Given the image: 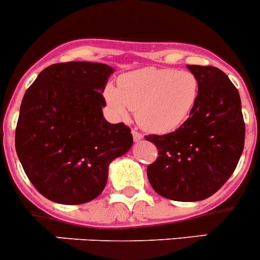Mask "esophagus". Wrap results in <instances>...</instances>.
Listing matches in <instances>:
<instances>
[{"label":"esophagus","mask_w":260,"mask_h":260,"mask_svg":"<svg viewBox=\"0 0 260 260\" xmlns=\"http://www.w3.org/2000/svg\"><path fill=\"white\" fill-rule=\"evenodd\" d=\"M132 135H133V140H135V142H138V141H141L143 138L142 133L138 132L137 129H133L132 131Z\"/></svg>","instance_id":"34e87169"}]
</instances>
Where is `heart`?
I'll list each match as a JSON object with an SVG mask.
<instances>
[{"label": "heart", "mask_w": 260, "mask_h": 260, "mask_svg": "<svg viewBox=\"0 0 260 260\" xmlns=\"http://www.w3.org/2000/svg\"><path fill=\"white\" fill-rule=\"evenodd\" d=\"M200 82L196 75L173 69L146 67L123 75L119 87L109 84L105 99L115 115L137 112L145 129L169 133L178 129L197 104Z\"/></svg>", "instance_id": "obj_1"}]
</instances>
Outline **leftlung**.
<instances>
[{
  "mask_svg": "<svg viewBox=\"0 0 260 260\" xmlns=\"http://www.w3.org/2000/svg\"><path fill=\"white\" fill-rule=\"evenodd\" d=\"M186 67L200 82L197 104L175 132L146 136L158 150L147 176L162 197L197 202L233 175L244 150L245 123L240 95L225 72L212 66Z\"/></svg>",
  "mask_w": 260,
  "mask_h": 260,
  "instance_id": "obj_1",
  "label": "left lung"
}]
</instances>
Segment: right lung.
Returning a JSON list of instances; mask_svg holds the SVG:
<instances>
[{
	"label": "right lung",
	"mask_w": 260,
	"mask_h": 260,
	"mask_svg": "<svg viewBox=\"0 0 260 260\" xmlns=\"http://www.w3.org/2000/svg\"><path fill=\"white\" fill-rule=\"evenodd\" d=\"M113 72L104 63H55L22 98L15 147L29 180L53 202L95 200L107 185L109 164L132 147L129 128L103 115Z\"/></svg>",
	"instance_id": "add662e5"
}]
</instances>
